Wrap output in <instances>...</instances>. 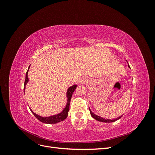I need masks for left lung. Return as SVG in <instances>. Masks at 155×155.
<instances>
[{"label": "left lung", "mask_w": 155, "mask_h": 155, "mask_svg": "<svg viewBox=\"0 0 155 155\" xmlns=\"http://www.w3.org/2000/svg\"><path fill=\"white\" fill-rule=\"evenodd\" d=\"M89 110H90V112H91V116L93 117L94 118V119H96V120H97V121H102V122H106V123H110V122H114V121H116V120H119L121 117V116H120V117H118V118H116V119H114V120H107V119H105V118H101V117H100V116H97V115H96V114H94L93 113V112L91 110V109H89Z\"/></svg>", "instance_id": "8db88e82"}]
</instances>
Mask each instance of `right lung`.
I'll use <instances>...</instances> for the list:
<instances>
[{
  "mask_svg": "<svg viewBox=\"0 0 155 155\" xmlns=\"http://www.w3.org/2000/svg\"><path fill=\"white\" fill-rule=\"evenodd\" d=\"M30 68V67H29ZM28 68V70H29ZM28 71L26 72V78H25V85H24V91L25 90V87L26 85L27 84L28 81ZM77 87V85H73L71 87H70L68 89V91H67V97H68V100H67V104L66 107L64 108V109L63 110L62 112H61V113L58 114H56V115H54V116H51L49 117H41L39 115L36 114L35 113H34V112H32L31 109H30V110L32 112L33 114H34L35 118L39 120V121H41V122L45 123V124H57L58 122H59L61 121H63L64 120L65 118H67L68 116V112L69 111V107H70V100H71V97L72 96V94L74 92V91H75V89Z\"/></svg>",
  "mask_w": 155,
  "mask_h": 155,
  "instance_id": "add662e5",
  "label": "right lung"
}]
</instances>
